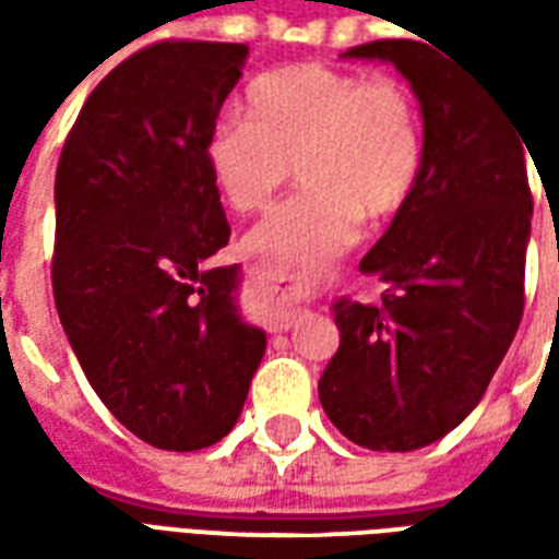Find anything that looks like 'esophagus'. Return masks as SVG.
<instances>
[{"instance_id": "obj_1", "label": "esophagus", "mask_w": 559, "mask_h": 559, "mask_svg": "<svg viewBox=\"0 0 559 559\" xmlns=\"http://www.w3.org/2000/svg\"><path fill=\"white\" fill-rule=\"evenodd\" d=\"M269 281L275 284V290L287 299V311H281V320H278V329H290L293 326V317L302 311V305L308 296H314V284H308V281L296 278L290 272H284V269H269L266 272Z\"/></svg>"}]
</instances>
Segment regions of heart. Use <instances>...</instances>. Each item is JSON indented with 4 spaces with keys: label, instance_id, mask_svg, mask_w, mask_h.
I'll use <instances>...</instances> for the list:
<instances>
[{
    "label": "heart",
    "instance_id": "b5f03b06",
    "mask_svg": "<svg viewBox=\"0 0 559 559\" xmlns=\"http://www.w3.org/2000/svg\"><path fill=\"white\" fill-rule=\"evenodd\" d=\"M245 119L209 128L203 160L221 200L260 212L299 167L302 191L248 233L254 254L314 269L344 254L362 218L407 206L421 173V114L395 78H368L323 62H293L248 83Z\"/></svg>",
    "mask_w": 559,
    "mask_h": 559
}]
</instances>
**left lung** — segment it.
Returning <instances> with one entry per match:
<instances>
[{"label": "left lung", "instance_id": "8db88e82", "mask_svg": "<svg viewBox=\"0 0 559 559\" xmlns=\"http://www.w3.org/2000/svg\"><path fill=\"white\" fill-rule=\"evenodd\" d=\"M341 56L399 68L419 102L425 155L407 206L359 263L386 281L383 299L332 302L341 344L317 389L347 440L413 452L467 419L515 338L533 218L527 143L503 104L431 41Z\"/></svg>", "mask_w": 559, "mask_h": 559}]
</instances>
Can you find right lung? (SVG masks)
<instances>
[{
	"label": "right lung",
	"instance_id": "1",
	"mask_svg": "<svg viewBox=\"0 0 559 559\" xmlns=\"http://www.w3.org/2000/svg\"><path fill=\"white\" fill-rule=\"evenodd\" d=\"M245 44L160 41L92 90L56 170L53 296L104 407L155 449L233 431L266 332L239 308V266L203 160Z\"/></svg>",
	"mask_w": 559,
	"mask_h": 559
}]
</instances>
